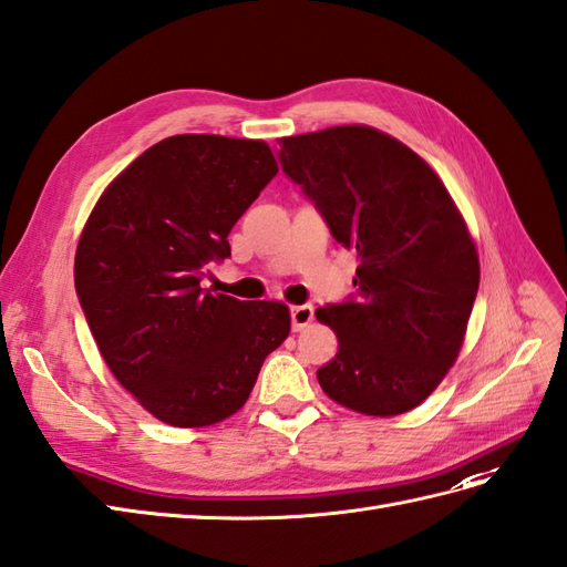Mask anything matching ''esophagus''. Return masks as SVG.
Segmentation results:
<instances>
[{
  "label": "esophagus",
  "instance_id": "34e87169",
  "mask_svg": "<svg viewBox=\"0 0 567 567\" xmlns=\"http://www.w3.org/2000/svg\"><path fill=\"white\" fill-rule=\"evenodd\" d=\"M289 316H292V330L299 332L313 321V307L311 303H301V307H295Z\"/></svg>",
  "mask_w": 567,
  "mask_h": 567
}]
</instances>
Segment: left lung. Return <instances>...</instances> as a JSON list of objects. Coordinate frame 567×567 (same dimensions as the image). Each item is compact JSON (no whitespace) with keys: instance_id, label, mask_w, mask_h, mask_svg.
Listing matches in <instances>:
<instances>
[{"instance_id":"1","label":"left lung","mask_w":567,"mask_h":567,"mask_svg":"<svg viewBox=\"0 0 567 567\" xmlns=\"http://www.w3.org/2000/svg\"><path fill=\"white\" fill-rule=\"evenodd\" d=\"M280 165L357 251V295L316 311L338 336L318 369L347 410L395 416L455 364L478 289V256L447 188L422 157L371 126L280 138Z\"/></svg>"}]
</instances>
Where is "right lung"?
<instances>
[{"label":"right lung","instance_id":"1","mask_svg":"<svg viewBox=\"0 0 567 567\" xmlns=\"http://www.w3.org/2000/svg\"><path fill=\"white\" fill-rule=\"evenodd\" d=\"M275 174L264 141L169 136L105 188L81 231L74 282L97 350L169 426H210L244 408L289 336L285 303L200 287Z\"/></svg>","mask_w":567,"mask_h":567}]
</instances>
